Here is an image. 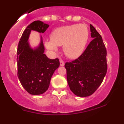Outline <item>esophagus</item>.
<instances>
[{
	"instance_id": "obj_1",
	"label": "esophagus",
	"mask_w": 124,
	"mask_h": 124,
	"mask_svg": "<svg viewBox=\"0 0 124 124\" xmlns=\"http://www.w3.org/2000/svg\"><path fill=\"white\" fill-rule=\"evenodd\" d=\"M60 66H64V62L63 61V60H60Z\"/></svg>"
}]
</instances>
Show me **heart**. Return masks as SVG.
<instances>
[{"instance_id":"1","label":"heart","mask_w":124,"mask_h":124,"mask_svg":"<svg viewBox=\"0 0 124 124\" xmlns=\"http://www.w3.org/2000/svg\"><path fill=\"white\" fill-rule=\"evenodd\" d=\"M89 35L85 24H74L55 28L50 34L51 40L45 42L46 47L57 51L58 46H63L65 54L70 58H76L83 53Z\"/></svg>"}]
</instances>
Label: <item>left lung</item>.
Masks as SVG:
<instances>
[{
	"label": "left lung",
	"instance_id": "obj_1",
	"mask_svg": "<svg viewBox=\"0 0 124 124\" xmlns=\"http://www.w3.org/2000/svg\"><path fill=\"white\" fill-rule=\"evenodd\" d=\"M90 30L93 40L85 51L77 59L64 65L70 89L79 97L93 94L107 73V51L102 38L92 25Z\"/></svg>",
	"mask_w": 124,
	"mask_h": 124
}]
</instances>
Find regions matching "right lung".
<instances>
[{
    "label": "right lung",
    "instance_id": "add662e5",
    "mask_svg": "<svg viewBox=\"0 0 124 124\" xmlns=\"http://www.w3.org/2000/svg\"><path fill=\"white\" fill-rule=\"evenodd\" d=\"M49 25L34 21L26 28L17 48V75L22 86L29 94L40 95L46 91L54 71L60 66L59 59H49L44 54L42 37L38 46L31 48L28 43L31 30L44 33Z\"/></svg>",
    "mask_w": 124,
    "mask_h": 124
}]
</instances>
